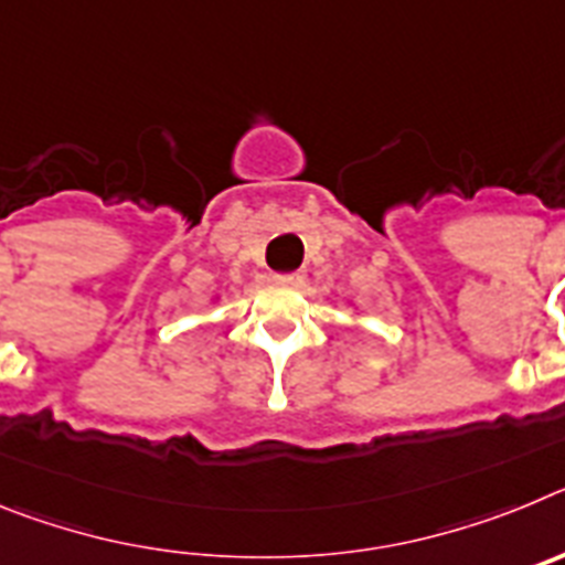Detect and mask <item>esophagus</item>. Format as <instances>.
Masks as SVG:
<instances>
[{"label":"esophagus","mask_w":565,"mask_h":565,"mask_svg":"<svg viewBox=\"0 0 565 565\" xmlns=\"http://www.w3.org/2000/svg\"><path fill=\"white\" fill-rule=\"evenodd\" d=\"M277 282H282V286L299 288V286H306V274H302V271H291V274H277Z\"/></svg>","instance_id":"1"}]
</instances>
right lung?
Returning <instances> with one entry per match:
<instances>
[{
  "mask_svg": "<svg viewBox=\"0 0 565 565\" xmlns=\"http://www.w3.org/2000/svg\"><path fill=\"white\" fill-rule=\"evenodd\" d=\"M217 299H221V297H212V302H217Z\"/></svg>",
  "mask_w": 565,
  "mask_h": 565,
  "instance_id": "obj_1",
  "label": "right lung"
}]
</instances>
